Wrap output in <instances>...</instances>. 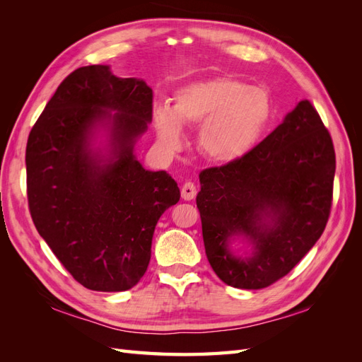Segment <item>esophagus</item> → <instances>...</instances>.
<instances>
[{
  "label": "esophagus",
  "mask_w": 362,
  "mask_h": 362,
  "mask_svg": "<svg viewBox=\"0 0 362 362\" xmlns=\"http://www.w3.org/2000/svg\"><path fill=\"white\" fill-rule=\"evenodd\" d=\"M181 196L184 201H192L196 196V185L193 182H185L181 187Z\"/></svg>",
  "instance_id": "34e87169"
}]
</instances>
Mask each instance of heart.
Segmentation results:
<instances>
[{
  "instance_id": "b5f03b06",
  "label": "heart",
  "mask_w": 362,
  "mask_h": 362,
  "mask_svg": "<svg viewBox=\"0 0 362 362\" xmlns=\"http://www.w3.org/2000/svg\"><path fill=\"white\" fill-rule=\"evenodd\" d=\"M273 117V103L261 87L231 78L198 81L182 87L175 104L157 105L154 122L160 144L170 151L182 144V125H199L198 148L216 163H233L257 146Z\"/></svg>"
}]
</instances>
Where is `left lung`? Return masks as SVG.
<instances>
[{"instance_id":"obj_1","label":"left lung","mask_w":362,"mask_h":362,"mask_svg":"<svg viewBox=\"0 0 362 362\" xmlns=\"http://www.w3.org/2000/svg\"><path fill=\"white\" fill-rule=\"evenodd\" d=\"M334 175L331 134L308 100L247 156L202 170L196 205L216 275L231 287L258 290L290 273L325 231ZM235 235L255 245L250 257L228 250Z\"/></svg>"}]
</instances>
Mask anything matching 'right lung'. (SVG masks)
<instances>
[{
  "mask_svg": "<svg viewBox=\"0 0 362 362\" xmlns=\"http://www.w3.org/2000/svg\"><path fill=\"white\" fill-rule=\"evenodd\" d=\"M152 120V90L104 64L75 69L57 87L25 151L27 198L37 233L76 282L125 291L145 275L160 216L180 201L164 172L136 160ZM111 131L109 154L90 148L93 129Z\"/></svg>",
  "mask_w": 362,
  "mask_h": 362,
  "instance_id": "right-lung-1",
  "label": "right lung"
}]
</instances>
